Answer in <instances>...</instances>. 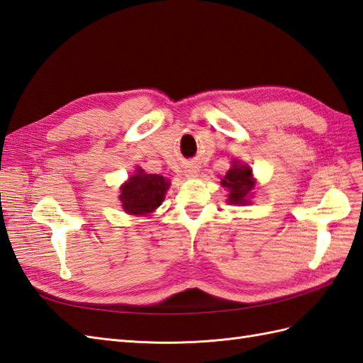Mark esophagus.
Wrapping results in <instances>:
<instances>
[{
  "label": "esophagus",
  "mask_w": 363,
  "mask_h": 363,
  "mask_svg": "<svg viewBox=\"0 0 363 363\" xmlns=\"http://www.w3.org/2000/svg\"><path fill=\"white\" fill-rule=\"evenodd\" d=\"M186 172H188L189 177H197V174H199V171L196 169V167H189V169H188Z\"/></svg>",
  "instance_id": "1"
}]
</instances>
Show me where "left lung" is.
<instances>
[{
  "label": "left lung",
  "mask_w": 363,
  "mask_h": 363,
  "mask_svg": "<svg viewBox=\"0 0 363 363\" xmlns=\"http://www.w3.org/2000/svg\"><path fill=\"white\" fill-rule=\"evenodd\" d=\"M222 184L229 192L228 201L231 205H246L254 188L251 167L234 163V166L222 179Z\"/></svg>",
  "instance_id": "1"
}]
</instances>
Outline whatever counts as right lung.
<instances>
[{
  "instance_id": "add662e5",
  "label": "right lung",
  "mask_w": 363,
  "mask_h": 363,
  "mask_svg": "<svg viewBox=\"0 0 363 363\" xmlns=\"http://www.w3.org/2000/svg\"><path fill=\"white\" fill-rule=\"evenodd\" d=\"M169 183L164 177L157 174H145L137 169L135 175L121 186L120 200L123 209L132 216H145L162 205Z\"/></svg>"
}]
</instances>
